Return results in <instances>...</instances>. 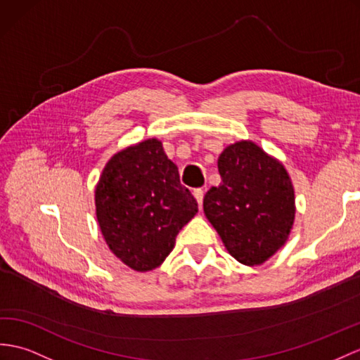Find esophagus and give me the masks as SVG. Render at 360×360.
Returning <instances> with one entry per match:
<instances>
[{
    "label": "esophagus",
    "mask_w": 360,
    "mask_h": 360,
    "mask_svg": "<svg viewBox=\"0 0 360 360\" xmlns=\"http://www.w3.org/2000/svg\"><path fill=\"white\" fill-rule=\"evenodd\" d=\"M192 194H194V197H195V200H197V203H198V206L201 207V205H203V197H205V192H203V189H194V192H192Z\"/></svg>",
    "instance_id": "34e87169"
}]
</instances>
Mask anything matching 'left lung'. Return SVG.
<instances>
[{
    "mask_svg": "<svg viewBox=\"0 0 360 360\" xmlns=\"http://www.w3.org/2000/svg\"><path fill=\"white\" fill-rule=\"evenodd\" d=\"M221 183L205 195L203 210L226 250L244 266H259L281 249L295 223V189L285 166L252 140L218 157Z\"/></svg>",
    "mask_w": 360,
    "mask_h": 360,
    "instance_id": "left-lung-1",
    "label": "left lung"
}]
</instances>
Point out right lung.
<instances>
[{"label":"right lung","mask_w":360,"mask_h":360,"mask_svg":"<svg viewBox=\"0 0 360 360\" xmlns=\"http://www.w3.org/2000/svg\"><path fill=\"white\" fill-rule=\"evenodd\" d=\"M96 218L105 243L136 271L159 267L175 238L198 212L179 168L159 139H146L114 154L94 188Z\"/></svg>","instance_id":"obj_1"}]
</instances>
